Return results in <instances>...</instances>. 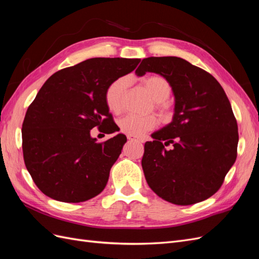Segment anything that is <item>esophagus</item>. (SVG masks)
<instances>
[{
    "label": "esophagus",
    "instance_id": "obj_1",
    "mask_svg": "<svg viewBox=\"0 0 259 259\" xmlns=\"http://www.w3.org/2000/svg\"><path fill=\"white\" fill-rule=\"evenodd\" d=\"M127 139L128 140H137V142H139V143H143V140L142 139H138V138H136V137H134V136H127Z\"/></svg>",
    "mask_w": 259,
    "mask_h": 259
}]
</instances>
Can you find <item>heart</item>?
<instances>
[{"label":"heart","instance_id":"obj_1","mask_svg":"<svg viewBox=\"0 0 259 259\" xmlns=\"http://www.w3.org/2000/svg\"><path fill=\"white\" fill-rule=\"evenodd\" d=\"M147 91L155 100V108L162 113L168 111V105L165 100L171 94L170 84L166 79L160 75H150L144 81ZM130 85L128 76H120L113 80L105 93L106 105L113 113H120L122 110V99ZM156 124L155 117L152 115L139 116L130 114L122 117L119 121L120 131L130 136H140L146 132L151 131Z\"/></svg>","mask_w":259,"mask_h":259}]
</instances>
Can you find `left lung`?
Here are the masks:
<instances>
[{"instance_id": "1", "label": "left lung", "mask_w": 259, "mask_h": 259, "mask_svg": "<svg viewBox=\"0 0 259 259\" xmlns=\"http://www.w3.org/2000/svg\"><path fill=\"white\" fill-rule=\"evenodd\" d=\"M160 74L170 84L175 113L145 144L142 166L149 187L176 205L211 197L237 159L238 124L222 85L179 57H148L135 73ZM174 145L170 151L165 148Z\"/></svg>"}]
</instances>
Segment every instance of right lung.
<instances>
[{
	"instance_id": "obj_1",
	"label": "right lung",
	"mask_w": 259,
	"mask_h": 259,
	"mask_svg": "<svg viewBox=\"0 0 259 259\" xmlns=\"http://www.w3.org/2000/svg\"><path fill=\"white\" fill-rule=\"evenodd\" d=\"M139 62V58H91L59 70L38 91L22 123V152L28 171L45 195L79 203L105 189L126 136L117 134L98 144L91 130L116 131L105 93Z\"/></svg>"
}]
</instances>
